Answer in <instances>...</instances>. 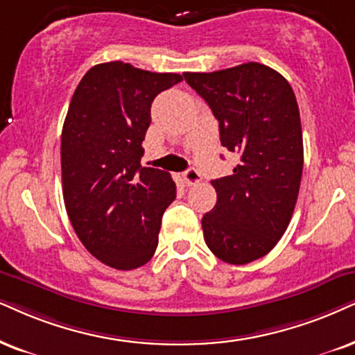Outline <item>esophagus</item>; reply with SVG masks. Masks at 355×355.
Instances as JSON below:
<instances>
[{"instance_id": "1", "label": "esophagus", "mask_w": 355, "mask_h": 355, "mask_svg": "<svg viewBox=\"0 0 355 355\" xmlns=\"http://www.w3.org/2000/svg\"><path fill=\"white\" fill-rule=\"evenodd\" d=\"M183 180H185L187 185H196V183L201 182V173L196 168H188L182 173Z\"/></svg>"}]
</instances>
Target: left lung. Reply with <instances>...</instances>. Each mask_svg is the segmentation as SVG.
<instances>
[{"label": "left lung", "mask_w": 355, "mask_h": 355, "mask_svg": "<svg viewBox=\"0 0 355 355\" xmlns=\"http://www.w3.org/2000/svg\"><path fill=\"white\" fill-rule=\"evenodd\" d=\"M219 123L221 146L239 155L230 177L211 182L218 195L201 219L205 242L234 266L270 252L288 227L303 172L297 98L270 67L249 62L211 73H183Z\"/></svg>", "instance_id": "obj_1"}]
</instances>
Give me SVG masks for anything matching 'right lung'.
Instances as JSON below:
<instances>
[{
  "instance_id": "right-lung-1",
  "label": "right lung",
  "mask_w": 355,
  "mask_h": 355,
  "mask_svg": "<svg viewBox=\"0 0 355 355\" xmlns=\"http://www.w3.org/2000/svg\"><path fill=\"white\" fill-rule=\"evenodd\" d=\"M182 80L106 62L92 67L71 96L60 146L65 208L88 252L118 270L152 259L177 195L170 173L141 159L152 101Z\"/></svg>"
}]
</instances>
